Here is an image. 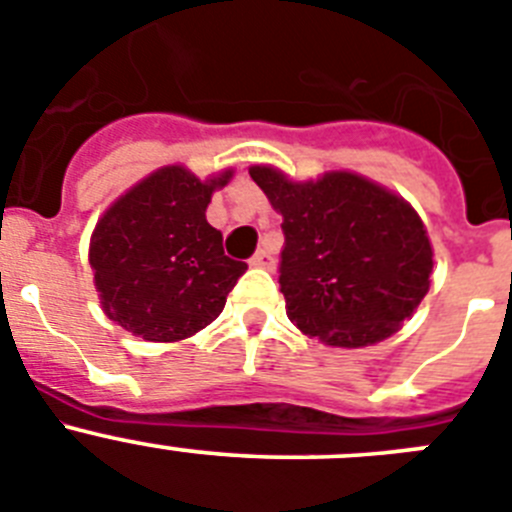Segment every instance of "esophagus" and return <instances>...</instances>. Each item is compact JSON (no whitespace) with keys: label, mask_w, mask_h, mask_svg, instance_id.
<instances>
[{"label":"esophagus","mask_w":512,"mask_h":512,"mask_svg":"<svg viewBox=\"0 0 512 512\" xmlns=\"http://www.w3.org/2000/svg\"><path fill=\"white\" fill-rule=\"evenodd\" d=\"M250 265H255V267H265V270H273V265H275L273 252L265 250V247H262V250H257L255 255L250 257Z\"/></svg>","instance_id":"obj_1"}]
</instances>
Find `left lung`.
<instances>
[{"label": "left lung", "instance_id": "1", "mask_svg": "<svg viewBox=\"0 0 512 512\" xmlns=\"http://www.w3.org/2000/svg\"><path fill=\"white\" fill-rule=\"evenodd\" d=\"M250 176L283 214L278 283L288 319L334 347H367L398 331L434 270L416 211L354 173L293 183L255 165Z\"/></svg>", "mask_w": 512, "mask_h": 512}]
</instances>
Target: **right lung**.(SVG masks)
I'll list each match as a JSON object with an SVG mask.
<instances>
[{
  "label": "right lung",
  "instance_id": "obj_1",
  "mask_svg": "<svg viewBox=\"0 0 512 512\" xmlns=\"http://www.w3.org/2000/svg\"><path fill=\"white\" fill-rule=\"evenodd\" d=\"M229 176L204 183L181 165L160 168L101 216L89 262L101 306L122 329L178 342L222 313L247 270L206 222L211 193Z\"/></svg>",
  "mask_w": 512,
  "mask_h": 512
}]
</instances>
